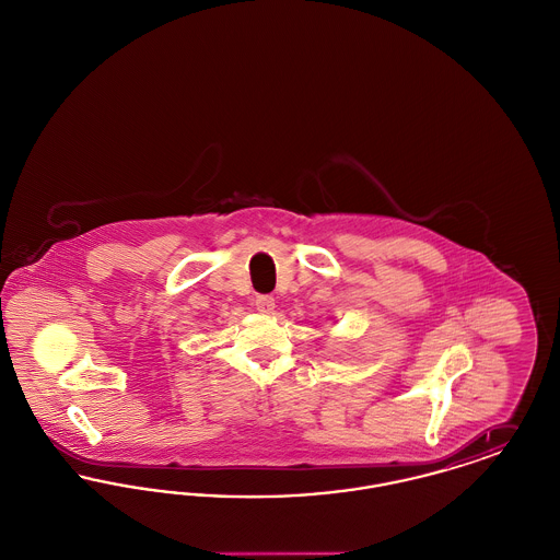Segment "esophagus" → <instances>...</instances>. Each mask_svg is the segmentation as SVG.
I'll return each instance as SVG.
<instances>
[{
	"mask_svg": "<svg viewBox=\"0 0 560 560\" xmlns=\"http://www.w3.org/2000/svg\"><path fill=\"white\" fill-rule=\"evenodd\" d=\"M254 304H256V308H258L260 313H272V311H275V298H272L270 293H258L256 300H254Z\"/></svg>",
	"mask_w": 560,
	"mask_h": 560,
	"instance_id": "1",
	"label": "esophagus"
}]
</instances>
